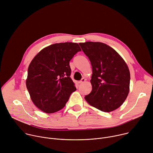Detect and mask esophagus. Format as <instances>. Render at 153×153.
<instances>
[{
  "label": "esophagus",
  "mask_w": 153,
  "mask_h": 153,
  "mask_svg": "<svg viewBox=\"0 0 153 153\" xmlns=\"http://www.w3.org/2000/svg\"><path fill=\"white\" fill-rule=\"evenodd\" d=\"M86 81V79L85 78H82L79 82V84H82V83H84Z\"/></svg>",
  "instance_id": "1"
}]
</instances>
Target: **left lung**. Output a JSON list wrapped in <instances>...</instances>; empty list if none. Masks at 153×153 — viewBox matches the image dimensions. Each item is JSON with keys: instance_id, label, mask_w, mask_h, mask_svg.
Here are the masks:
<instances>
[{"instance_id": "obj_1", "label": "left lung", "mask_w": 153, "mask_h": 153, "mask_svg": "<svg viewBox=\"0 0 153 153\" xmlns=\"http://www.w3.org/2000/svg\"><path fill=\"white\" fill-rule=\"evenodd\" d=\"M92 66L91 93L85 96L87 102L102 112L120 107L129 92V68L112 48L101 42L79 44Z\"/></svg>"}]
</instances>
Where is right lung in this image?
Segmentation results:
<instances>
[{"instance_id": "obj_1", "label": "right lung", "mask_w": 153, "mask_h": 153, "mask_svg": "<svg viewBox=\"0 0 153 153\" xmlns=\"http://www.w3.org/2000/svg\"><path fill=\"white\" fill-rule=\"evenodd\" d=\"M81 49L76 43H55L45 48L28 68L26 87L33 103L52 114L62 109L76 90L71 77L69 61Z\"/></svg>"}]
</instances>
